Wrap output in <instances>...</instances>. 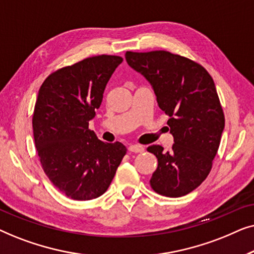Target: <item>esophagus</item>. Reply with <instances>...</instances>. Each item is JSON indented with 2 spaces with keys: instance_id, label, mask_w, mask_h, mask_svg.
<instances>
[{
  "instance_id": "34e87169",
  "label": "esophagus",
  "mask_w": 254,
  "mask_h": 254,
  "mask_svg": "<svg viewBox=\"0 0 254 254\" xmlns=\"http://www.w3.org/2000/svg\"><path fill=\"white\" fill-rule=\"evenodd\" d=\"M128 150L131 151V152H143L144 151V147H142V145H138V144H130L129 147H128Z\"/></svg>"
}]
</instances>
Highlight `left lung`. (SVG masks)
Returning <instances> with one entry per match:
<instances>
[{
	"instance_id": "8db88e82",
	"label": "left lung",
	"mask_w": 254,
	"mask_h": 254,
	"mask_svg": "<svg viewBox=\"0 0 254 254\" xmlns=\"http://www.w3.org/2000/svg\"><path fill=\"white\" fill-rule=\"evenodd\" d=\"M126 61L150 83L159 109L170 117L172 150L150 145L158 166L150 185L169 197L189 194L207 178L224 129L215 83L202 65L166 51L127 52Z\"/></svg>"
}]
</instances>
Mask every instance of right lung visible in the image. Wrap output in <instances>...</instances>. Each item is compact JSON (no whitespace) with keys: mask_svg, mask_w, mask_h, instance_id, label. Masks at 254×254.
<instances>
[{"mask_svg":"<svg viewBox=\"0 0 254 254\" xmlns=\"http://www.w3.org/2000/svg\"><path fill=\"white\" fill-rule=\"evenodd\" d=\"M121 62L116 55L84 59L51 74L39 89L32 119L38 155L53 185L74 200L105 193L126 155L123 143H106L89 129Z\"/></svg>","mask_w":254,"mask_h":254,"instance_id":"1","label":"right lung"}]
</instances>
